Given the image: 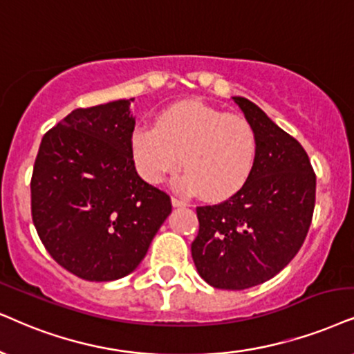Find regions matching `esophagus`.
I'll return each instance as SVG.
<instances>
[{"instance_id":"esophagus-1","label":"esophagus","mask_w":354,"mask_h":354,"mask_svg":"<svg viewBox=\"0 0 354 354\" xmlns=\"http://www.w3.org/2000/svg\"><path fill=\"white\" fill-rule=\"evenodd\" d=\"M171 204L174 205V207H186V205H187L185 201H181L178 198H171Z\"/></svg>"}]
</instances>
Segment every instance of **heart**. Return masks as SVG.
Listing matches in <instances>:
<instances>
[{
	"instance_id": "obj_1",
	"label": "heart",
	"mask_w": 354,
	"mask_h": 354,
	"mask_svg": "<svg viewBox=\"0 0 354 354\" xmlns=\"http://www.w3.org/2000/svg\"><path fill=\"white\" fill-rule=\"evenodd\" d=\"M131 150L138 174L150 185H160L185 165L186 171L174 180V187L221 203L239 194L252 178L258 137L241 115L183 101L163 109L155 127H136Z\"/></svg>"
}]
</instances>
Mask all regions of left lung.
Instances as JSON below:
<instances>
[{
  "label": "left lung",
  "instance_id": "obj_1",
  "mask_svg": "<svg viewBox=\"0 0 354 354\" xmlns=\"http://www.w3.org/2000/svg\"><path fill=\"white\" fill-rule=\"evenodd\" d=\"M258 137L254 171L234 198L196 209V270L217 289L241 290L274 277L306 240L315 205V173L294 137L254 102L235 96Z\"/></svg>",
  "mask_w": 354,
  "mask_h": 354
}]
</instances>
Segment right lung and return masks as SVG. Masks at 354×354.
I'll use <instances>...</instances> for the list:
<instances>
[{
	"instance_id": "add662e5",
	"label": "right lung",
	"mask_w": 354,
	"mask_h": 354,
	"mask_svg": "<svg viewBox=\"0 0 354 354\" xmlns=\"http://www.w3.org/2000/svg\"><path fill=\"white\" fill-rule=\"evenodd\" d=\"M133 100L80 107L40 142L30 209L44 247L86 281L131 274L171 212L167 192L137 174Z\"/></svg>"
}]
</instances>
